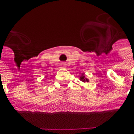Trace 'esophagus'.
<instances>
[{
  "label": "esophagus",
  "instance_id": "34e87169",
  "mask_svg": "<svg viewBox=\"0 0 134 134\" xmlns=\"http://www.w3.org/2000/svg\"><path fill=\"white\" fill-rule=\"evenodd\" d=\"M66 65H67V64H66V63H65V62H63V63H61V66H62L63 68H65V67H66Z\"/></svg>",
  "mask_w": 134,
  "mask_h": 134
}]
</instances>
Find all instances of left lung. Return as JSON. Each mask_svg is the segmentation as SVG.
Instances as JSON below:
<instances>
[{"mask_svg":"<svg viewBox=\"0 0 134 134\" xmlns=\"http://www.w3.org/2000/svg\"><path fill=\"white\" fill-rule=\"evenodd\" d=\"M80 80H82V81H83V82H85V81H88V80H87V79H86L85 77H84L83 75L80 77Z\"/></svg>","mask_w":134,"mask_h":134,"instance_id":"obj_1","label":"left lung"}]
</instances>
